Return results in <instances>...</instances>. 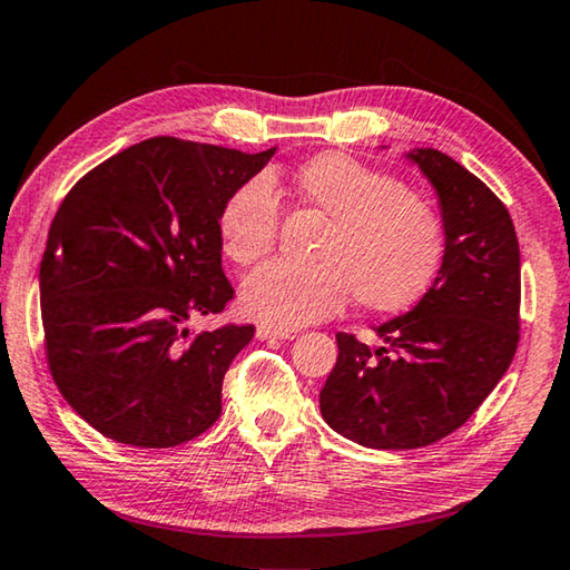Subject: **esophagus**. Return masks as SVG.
Wrapping results in <instances>:
<instances>
[{"label":"esophagus","instance_id":"34e87169","mask_svg":"<svg viewBox=\"0 0 570 570\" xmlns=\"http://www.w3.org/2000/svg\"><path fill=\"white\" fill-rule=\"evenodd\" d=\"M256 336L258 340H292L294 332H286V330H274V326H266L262 324L256 330Z\"/></svg>","mask_w":570,"mask_h":570}]
</instances>
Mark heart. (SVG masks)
Listing matches in <instances>:
<instances>
[{
  "label": "heart",
  "mask_w": 570,
  "mask_h": 570,
  "mask_svg": "<svg viewBox=\"0 0 570 570\" xmlns=\"http://www.w3.org/2000/svg\"><path fill=\"white\" fill-rule=\"evenodd\" d=\"M294 190L326 218L314 250L320 264H268L250 274L240 306L274 330L326 320L354 294L372 314L420 304L448 262V228L438 208L400 178L346 153H320L294 170ZM282 224L274 186L254 176L228 193L218 210V244L228 262L256 266L272 256Z\"/></svg>",
  "instance_id": "1"
}]
</instances>
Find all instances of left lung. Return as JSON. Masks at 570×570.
Returning a JSON list of instances; mask_svg holds the SVG:
<instances>
[{
    "instance_id": "left-lung-1",
    "label": "left lung",
    "mask_w": 570,
    "mask_h": 570,
    "mask_svg": "<svg viewBox=\"0 0 570 570\" xmlns=\"http://www.w3.org/2000/svg\"><path fill=\"white\" fill-rule=\"evenodd\" d=\"M410 158L438 188L445 268L412 312L374 330L382 346L336 334L340 356L320 394L326 424L374 450L424 448L462 428L520 340V248L505 204L445 153Z\"/></svg>"
}]
</instances>
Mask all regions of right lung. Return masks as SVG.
Instances as JSON below:
<instances>
[{"mask_svg":"<svg viewBox=\"0 0 570 570\" xmlns=\"http://www.w3.org/2000/svg\"><path fill=\"white\" fill-rule=\"evenodd\" d=\"M272 150L142 140L75 183L40 264L45 356L67 404L115 442L176 448L220 414V387L254 324L188 332L234 286L216 218Z\"/></svg>","mask_w":570,"mask_h":570,"instance_id":"right-lung-1","label":"right lung"}]
</instances>
